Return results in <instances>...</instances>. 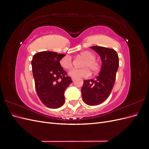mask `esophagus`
<instances>
[{
	"label": "esophagus",
	"instance_id": "obj_1",
	"mask_svg": "<svg viewBox=\"0 0 149 149\" xmlns=\"http://www.w3.org/2000/svg\"><path fill=\"white\" fill-rule=\"evenodd\" d=\"M71 79H72V81H74L76 79V78L74 77H71Z\"/></svg>",
	"mask_w": 149,
	"mask_h": 149
}]
</instances>
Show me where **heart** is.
<instances>
[{
    "label": "heart",
    "mask_w": 149,
    "mask_h": 149,
    "mask_svg": "<svg viewBox=\"0 0 149 149\" xmlns=\"http://www.w3.org/2000/svg\"><path fill=\"white\" fill-rule=\"evenodd\" d=\"M81 56L85 58L81 64L83 68L73 69L69 72V74L74 78H87L91 75V71L93 73H97L100 70V65L95 60L96 56L93 53L84 51L80 53ZM61 66L65 70H70L73 67L71 58L68 56H64L60 61Z\"/></svg>",
    "instance_id": "1"
}]
</instances>
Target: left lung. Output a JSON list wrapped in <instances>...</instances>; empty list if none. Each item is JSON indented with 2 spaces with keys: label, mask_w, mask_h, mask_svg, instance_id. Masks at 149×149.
I'll return each instance as SVG.
<instances>
[{
  "label": "left lung",
  "mask_w": 149,
  "mask_h": 149,
  "mask_svg": "<svg viewBox=\"0 0 149 149\" xmlns=\"http://www.w3.org/2000/svg\"><path fill=\"white\" fill-rule=\"evenodd\" d=\"M90 48L100 56L101 69L95 79L84 81L81 94L84 103L96 106L106 101L110 95L118 70L119 57L114 49L100 46Z\"/></svg>",
  "instance_id": "obj_1"
}]
</instances>
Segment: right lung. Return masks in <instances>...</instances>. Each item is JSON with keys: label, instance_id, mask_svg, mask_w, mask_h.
Segmentation results:
<instances>
[{"label": "right lung", "instance_id": "obj_1", "mask_svg": "<svg viewBox=\"0 0 149 149\" xmlns=\"http://www.w3.org/2000/svg\"><path fill=\"white\" fill-rule=\"evenodd\" d=\"M65 55L44 51L35 53L31 60L35 86L38 96L48 107L58 108L65 102V91L71 78L61 66L60 61Z\"/></svg>", "mask_w": 149, "mask_h": 149}]
</instances>
